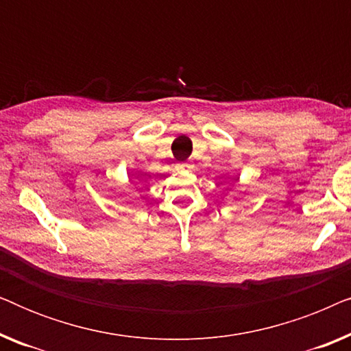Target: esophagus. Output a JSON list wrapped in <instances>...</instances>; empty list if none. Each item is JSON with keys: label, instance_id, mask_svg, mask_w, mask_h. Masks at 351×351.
I'll list each match as a JSON object with an SVG mask.
<instances>
[{"label": "esophagus", "instance_id": "obj_1", "mask_svg": "<svg viewBox=\"0 0 351 351\" xmlns=\"http://www.w3.org/2000/svg\"><path fill=\"white\" fill-rule=\"evenodd\" d=\"M191 167H193V165H191V162H179V165H177V171L186 172V171H190Z\"/></svg>", "mask_w": 351, "mask_h": 351}]
</instances>
